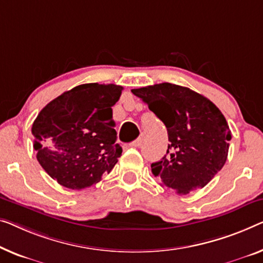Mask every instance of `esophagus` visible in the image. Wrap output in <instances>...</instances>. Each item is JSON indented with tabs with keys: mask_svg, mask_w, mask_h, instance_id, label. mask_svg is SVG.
Returning a JSON list of instances; mask_svg holds the SVG:
<instances>
[{
	"mask_svg": "<svg viewBox=\"0 0 263 263\" xmlns=\"http://www.w3.org/2000/svg\"><path fill=\"white\" fill-rule=\"evenodd\" d=\"M144 135H140L139 137H138V139L136 140V142H133L132 144H131V146H133V147H139V146H142V144L144 143Z\"/></svg>",
	"mask_w": 263,
	"mask_h": 263,
	"instance_id": "34e87169",
	"label": "esophagus"
}]
</instances>
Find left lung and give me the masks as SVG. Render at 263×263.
<instances>
[{
	"label": "left lung",
	"mask_w": 263,
	"mask_h": 263,
	"mask_svg": "<svg viewBox=\"0 0 263 263\" xmlns=\"http://www.w3.org/2000/svg\"><path fill=\"white\" fill-rule=\"evenodd\" d=\"M166 126L169 146L151 170L176 194L206 185L224 165L232 132L213 101L183 86L163 82L132 89Z\"/></svg>",
	"instance_id": "1"
}]
</instances>
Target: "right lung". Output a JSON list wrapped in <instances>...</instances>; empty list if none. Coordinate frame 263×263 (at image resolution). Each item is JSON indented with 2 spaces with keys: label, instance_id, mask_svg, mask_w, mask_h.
I'll return each mask as SVG.
<instances>
[{
  "label": "right lung",
  "instance_id": "add662e5",
  "mask_svg": "<svg viewBox=\"0 0 263 263\" xmlns=\"http://www.w3.org/2000/svg\"><path fill=\"white\" fill-rule=\"evenodd\" d=\"M118 85L84 84L47 104L34 120L31 133L40 165L50 177L72 190L101 181L118 162L112 106Z\"/></svg>",
  "mask_w": 263,
  "mask_h": 263
}]
</instances>
